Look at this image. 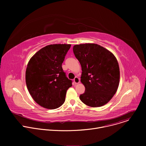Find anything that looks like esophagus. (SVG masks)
<instances>
[{"label": "esophagus", "instance_id": "1", "mask_svg": "<svg viewBox=\"0 0 146 146\" xmlns=\"http://www.w3.org/2000/svg\"><path fill=\"white\" fill-rule=\"evenodd\" d=\"M80 78L78 77H76L74 78V82L75 83V84H77L78 83H80Z\"/></svg>", "mask_w": 146, "mask_h": 146}]
</instances>
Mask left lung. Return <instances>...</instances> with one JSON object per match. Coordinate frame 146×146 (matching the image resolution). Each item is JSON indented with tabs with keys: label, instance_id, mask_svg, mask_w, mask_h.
Here are the masks:
<instances>
[{
	"label": "left lung",
	"instance_id": "obj_1",
	"mask_svg": "<svg viewBox=\"0 0 146 146\" xmlns=\"http://www.w3.org/2000/svg\"><path fill=\"white\" fill-rule=\"evenodd\" d=\"M73 50L81 65V82L86 88L80 100L92 108L106 105L119 86L120 72L115 56L106 48L94 43L74 45Z\"/></svg>",
	"mask_w": 146,
	"mask_h": 146
}]
</instances>
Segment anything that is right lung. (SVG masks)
<instances>
[{"label": "right lung", "instance_id": "add662e5", "mask_svg": "<svg viewBox=\"0 0 146 146\" xmlns=\"http://www.w3.org/2000/svg\"><path fill=\"white\" fill-rule=\"evenodd\" d=\"M70 44L48 45L30 59L26 69L27 88L40 106L55 109L63 105L66 91L72 86L62 68Z\"/></svg>", "mask_w": 146, "mask_h": 146}]
</instances>
